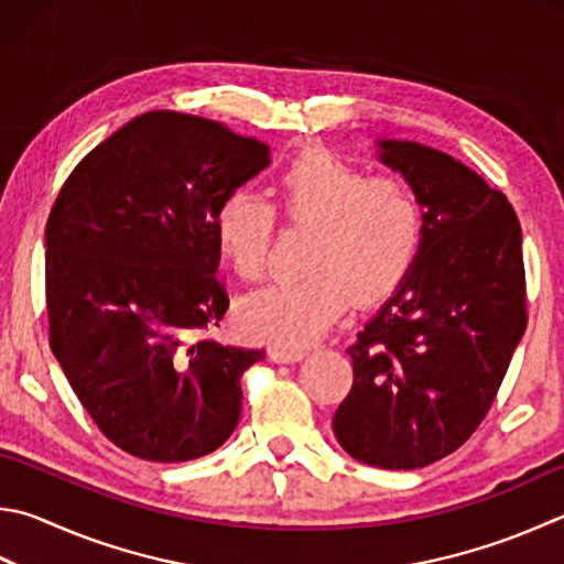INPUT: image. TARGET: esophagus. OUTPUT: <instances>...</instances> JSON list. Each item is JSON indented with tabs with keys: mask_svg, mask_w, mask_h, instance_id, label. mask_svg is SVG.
I'll return each mask as SVG.
<instances>
[{
	"mask_svg": "<svg viewBox=\"0 0 564 564\" xmlns=\"http://www.w3.org/2000/svg\"><path fill=\"white\" fill-rule=\"evenodd\" d=\"M269 357L273 362L279 365H293V362H301L305 357V350H299V347H285V345H275L269 350Z\"/></svg>",
	"mask_w": 564,
	"mask_h": 564,
	"instance_id": "esophagus-1",
	"label": "esophagus"
}]
</instances>
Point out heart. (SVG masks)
<instances>
[{"label": "heart", "instance_id": "heart-1", "mask_svg": "<svg viewBox=\"0 0 564 564\" xmlns=\"http://www.w3.org/2000/svg\"><path fill=\"white\" fill-rule=\"evenodd\" d=\"M273 194L285 221L313 229L303 261L308 273L243 295L237 315L253 337L311 343L350 301L392 293L414 263L424 212L404 180H370L323 148H305L283 167ZM273 224L271 204L249 189H231L214 209V241L243 279L263 273Z\"/></svg>", "mask_w": 564, "mask_h": 564}]
</instances>
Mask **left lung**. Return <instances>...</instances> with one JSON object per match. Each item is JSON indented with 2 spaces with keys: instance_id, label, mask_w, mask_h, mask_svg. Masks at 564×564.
Wrapping results in <instances>:
<instances>
[{
  "instance_id": "1",
  "label": "left lung",
  "mask_w": 564,
  "mask_h": 564,
  "mask_svg": "<svg viewBox=\"0 0 564 564\" xmlns=\"http://www.w3.org/2000/svg\"><path fill=\"white\" fill-rule=\"evenodd\" d=\"M375 145L414 187L424 229L406 275L347 347L352 389L333 432L367 466L414 470L454 454L494 404L528 323L523 234L506 194L448 152Z\"/></svg>"
}]
</instances>
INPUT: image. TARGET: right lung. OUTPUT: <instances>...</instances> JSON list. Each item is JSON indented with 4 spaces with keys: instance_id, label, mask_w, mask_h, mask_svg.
<instances>
[{
    "instance_id": "1",
    "label": "right lung",
    "mask_w": 564,
    "mask_h": 564,
    "mask_svg": "<svg viewBox=\"0 0 564 564\" xmlns=\"http://www.w3.org/2000/svg\"><path fill=\"white\" fill-rule=\"evenodd\" d=\"M269 165L256 138L150 110L61 187L46 224L51 350L122 452L177 464L237 429L241 375L265 352L199 337L229 308L214 209Z\"/></svg>"
}]
</instances>
